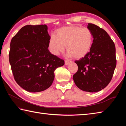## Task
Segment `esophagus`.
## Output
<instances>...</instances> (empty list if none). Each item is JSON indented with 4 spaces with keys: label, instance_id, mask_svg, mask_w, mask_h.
<instances>
[{
    "label": "esophagus",
    "instance_id": "34e87169",
    "mask_svg": "<svg viewBox=\"0 0 126 126\" xmlns=\"http://www.w3.org/2000/svg\"><path fill=\"white\" fill-rule=\"evenodd\" d=\"M70 62H71L69 61H65V65H67L69 64V63H70Z\"/></svg>",
    "mask_w": 126,
    "mask_h": 126
}]
</instances>
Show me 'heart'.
I'll return each instance as SVG.
<instances>
[{
  "mask_svg": "<svg viewBox=\"0 0 126 126\" xmlns=\"http://www.w3.org/2000/svg\"><path fill=\"white\" fill-rule=\"evenodd\" d=\"M93 34L90 29L72 25L58 29L55 36L52 35L48 42L50 52L58 56L65 49L70 57L81 59L86 56L93 44Z\"/></svg>",
  "mask_w": 126,
  "mask_h": 126,
  "instance_id": "1",
  "label": "heart"
}]
</instances>
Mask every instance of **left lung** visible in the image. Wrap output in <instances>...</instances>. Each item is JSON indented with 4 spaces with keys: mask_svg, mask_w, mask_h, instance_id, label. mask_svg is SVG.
<instances>
[{
    "mask_svg": "<svg viewBox=\"0 0 126 126\" xmlns=\"http://www.w3.org/2000/svg\"><path fill=\"white\" fill-rule=\"evenodd\" d=\"M88 28L93 34V44L86 56L75 61L78 70L73 77L79 89L94 93L106 88L111 80L116 65V49L103 29L91 23Z\"/></svg>",
    "mask_w": 126,
    "mask_h": 126,
    "instance_id": "8db88e82",
    "label": "left lung"
}]
</instances>
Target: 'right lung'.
Returning <instances> with one entry per match:
<instances>
[{"mask_svg":"<svg viewBox=\"0 0 126 126\" xmlns=\"http://www.w3.org/2000/svg\"><path fill=\"white\" fill-rule=\"evenodd\" d=\"M50 38L46 25L24 26L10 43L9 61L13 77L23 89L31 93L49 88L54 71L64 61L48 50Z\"/></svg>","mask_w":126,"mask_h":126,"instance_id":"1","label":"right lung"}]
</instances>
